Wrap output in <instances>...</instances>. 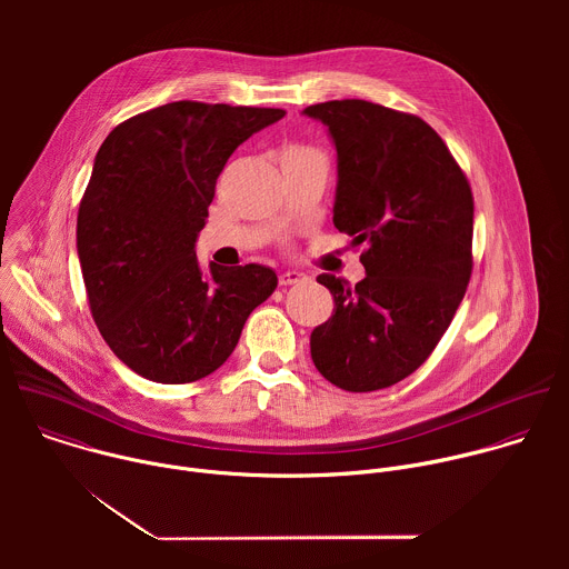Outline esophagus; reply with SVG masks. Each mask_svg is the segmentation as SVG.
Instances as JSON below:
<instances>
[{"mask_svg":"<svg viewBox=\"0 0 569 569\" xmlns=\"http://www.w3.org/2000/svg\"><path fill=\"white\" fill-rule=\"evenodd\" d=\"M308 277L303 272H297V270H286L279 274V283L281 286H297V283H303Z\"/></svg>","mask_w":569,"mask_h":569,"instance_id":"34e87169","label":"esophagus"}]
</instances>
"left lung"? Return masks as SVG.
I'll return each mask as SVG.
<instances>
[{
    "label": "left lung",
    "mask_w": 569,
    "mask_h": 569,
    "mask_svg": "<svg viewBox=\"0 0 569 569\" xmlns=\"http://www.w3.org/2000/svg\"><path fill=\"white\" fill-rule=\"evenodd\" d=\"M338 150L333 222L367 242L351 288L319 274L336 299L310 333L317 371L347 391H376L435 351L472 272V191L443 139L417 114L362 99L308 106Z\"/></svg>",
    "instance_id": "8db88e82"
}]
</instances>
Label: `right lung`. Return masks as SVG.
Here are the masks:
<instances>
[{
    "instance_id": "right-lung-1",
    "label": "right lung",
    "mask_w": 569,
    "mask_h": 569,
    "mask_svg": "<svg viewBox=\"0 0 569 569\" xmlns=\"http://www.w3.org/2000/svg\"><path fill=\"white\" fill-rule=\"evenodd\" d=\"M279 108L176 101L101 143L78 207L76 248L97 327L134 373L164 385L213 373L277 288L266 266H209L196 238L231 152Z\"/></svg>"
}]
</instances>
